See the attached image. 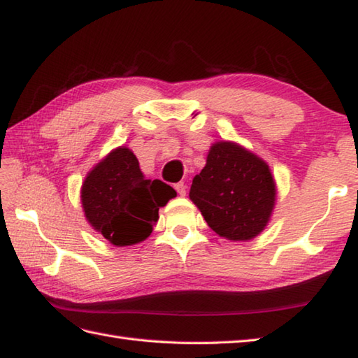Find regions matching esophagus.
<instances>
[{"label": "esophagus", "instance_id": "esophagus-1", "mask_svg": "<svg viewBox=\"0 0 358 358\" xmlns=\"http://www.w3.org/2000/svg\"><path fill=\"white\" fill-rule=\"evenodd\" d=\"M174 188H176V192H178L179 196H185V193H187V187L184 185V182H179V184L174 185Z\"/></svg>", "mask_w": 358, "mask_h": 358}]
</instances>
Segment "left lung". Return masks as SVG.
<instances>
[{
    "label": "left lung",
    "mask_w": 358,
    "mask_h": 358,
    "mask_svg": "<svg viewBox=\"0 0 358 358\" xmlns=\"http://www.w3.org/2000/svg\"><path fill=\"white\" fill-rule=\"evenodd\" d=\"M278 198L269 165L235 141L208 150L206 166L193 178L190 199L208 227L231 241H249L268 226Z\"/></svg>",
    "instance_id": "left-lung-1"
}]
</instances>
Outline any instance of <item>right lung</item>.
Listing matches in <instances>:
<instances>
[{"label": "right lung", "instance_id": "obj_1", "mask_svg": "<svg viewBox=\"0 0 358 358\" xmlns=\"http://www.w3.org/2000/svg\"><path fill=\"white\" fill-rule=\"evenodd\" d=\"M174 196L173 187L145 178L127 146H118L99 160L80 187L85 220L115 246L145 241L159 220V208Z\"/></svg>", "mask_w": 358, "mask_h": 358}]
</instances>
